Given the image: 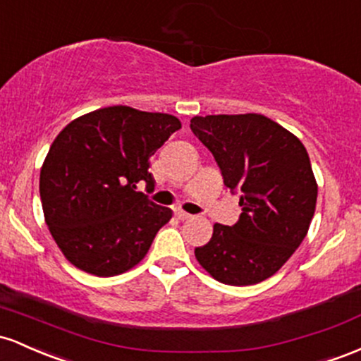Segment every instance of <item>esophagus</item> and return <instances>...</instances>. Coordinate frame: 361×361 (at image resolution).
I'll return each mask as SVG.
<instances>
[{
    "label": "esophagus",
    "mask_w": 361,
    "mask_h": 361,
    "mask_svg": "<svg viewBox=\"0 0 361 361\" xmlns=\"http://www.w3.org/2000/svg\"><path fill=\"white\" fill-rule=\"evenodd\" d=\"M176 218H177V220L184 221V220H189V218H191V214L182 212V209H176Z\"/></svg>",
    "instance_id": "34e87169"
}]
</instances>
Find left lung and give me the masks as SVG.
Here are the masks:
<instances>
[{
    "instance_id": "8db88e82",
    "label": "left lung",
    "mask_w": 361,
    "mask_h": 361,
    "mask_svg": "<svg viewBox=\"0 0 361 361\" xmlns=\"http://www.w3.org/2000/svg\"><path fill=\"white\" fill-rule=\"evenodd\" d=\"M191 129L213 153L226 188L242 192L238 221L214 224L208 244L194 249L197 262L225 285L264 281L309 232L317 202L309 153L262 114L196 116Z\"/></svg>"
}]
</instances>
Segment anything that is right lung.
I'll return each mask as SVG.
<instances>
[{
    "mask_svg": "<svg viewBox=\"0 0 361 361\" xmlns=\"http://www.w3.org/2000/svg\"><path fill=\"white\" fill-rule=\"evenodd\" d=\"M177 129L176 116L112 105L76 117L56 136L39 191L52 238L73 266L107 278L147 256L172 212L136 184L153 188L149 157Z\"/></svg>",
    "mask_w": 361,
    "mask_h": 361,
    "instance_id": "obj_1",
    "label": "right lung"
}]
</instances>
